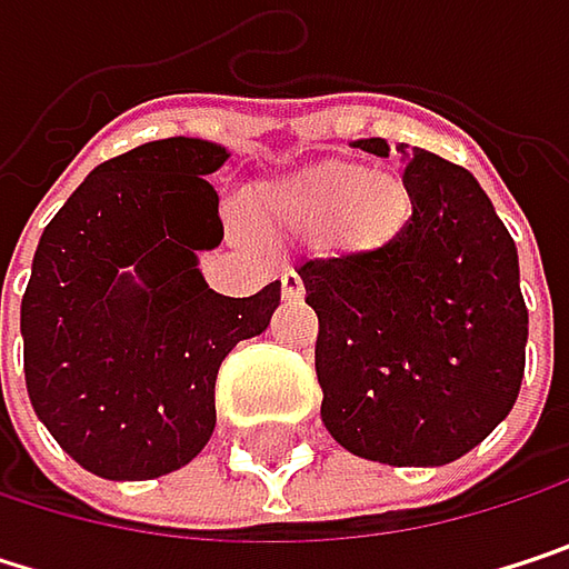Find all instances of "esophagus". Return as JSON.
Here are the masks:
<instances>
[{
	"label": "esophagus",
	"mask_w": 569,
	"mask_h": 569,
	"mask_svg": "<svg viewBox=\"0 0 569 569\" xmlns=\"http://www.w3.org/2000/svg\"><path fill=\"white\" fill-rule=\"evenodd\" d=\"M280 286H283V299H302V280L296 277V273H283L280 277Z\"/></svg>",
	"instance_id": "esophagus-1"
}]
</instances>
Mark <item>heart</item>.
<instances>
[{
  "instance_id": "b5f03b06",
  "label": "heart",
  "mask_w": 569,
  "mask_h": 569,
  "mask_svg": "<svg viewBox=\"0 0 569 569\" xmlns=\"http://www.w3.org/2000/svg\"><path fill=\"white\" fill-rule=\"evenodd\" d=\"M267 237H319L342 253H379L411 220V193L396 173L356 161H316L257 187L247 200Z\"/></svg>"
}]
</instances>
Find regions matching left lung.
Here are the masks:
<instances>
[{
  "label": "left lung",
  "instance_id": "1",
  "mask_svg": "<svg viewBox=\"0 0 569 569\" xmlns=\"http://www.w3.org/2000/svg\"><path fill=\"white\" fill-rule=\"evenodd\" d=\"M356 148L389 158L382 138ZM411 220L379 253L299 267L319 316L322 425L352 455L438 468L478 448L523 379L517 247L465 168L398 144Z\"/></svg>",
  "mask_w": 569,
  "mask_h": 569
}]
</instances>
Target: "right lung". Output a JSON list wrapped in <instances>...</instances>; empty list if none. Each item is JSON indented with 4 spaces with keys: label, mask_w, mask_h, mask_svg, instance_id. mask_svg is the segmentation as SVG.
Returning a JSON list of instances; mask_svg holds the SVG:
<instances>
[{
    "label": "right lung",
    "mask_w": 569,
    "mask_h": 569,
    "mask_svg": "<svg viewBox=\"0 0 569 569\" xmlns=\"http://www.w3.org/2000/svg\"><path fill=\"white\" fill-rule=\"evenodd\" d=\"M227 158L200 138L148 141L88 173L39 240L22 296L26 389L98 478L151 481L193 461L217 425L220 362L280 306V280L233 299L197 267L223 240L203 177Z\"/></svg>",
    "instance_id": "1"
}]
</instances>
